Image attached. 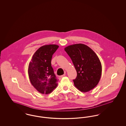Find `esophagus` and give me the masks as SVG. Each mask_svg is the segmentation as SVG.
Returning <instances> with one entry per match:
<instances>
[{"label": "esophagus", "instance_id": "obj_1", "mask_svg": "<svg viewBox=\"0 0 126 126\" xmlns=\"http://www.w3.org/2000/svg\"><path fill=\"white\" fill-rule=\"evenodd\" d=\"M66 76V74H64V75H62V76H60L59 77V78H62V77H65Z\"/></svg>", "mask_w": 126, "mask_h": 126}]
</instances>
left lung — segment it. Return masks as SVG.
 Instances as JSON below:
<instances>
[{
  "label": "left lung",
  "instance_id": "left-lung-1",
  "mask_svg": "<svg viewBox=\"0 0 126 126\" xmlns=\"http://www.w3.org/2000/svg\"><path fill=\"white\" fill-rule=\"evenodd\" d=\"M77 72L73 80L75 86L81 92H87L98 84L102 75V65L96 53L84 44H76L65 48Z\"/></svg>",
  "mask_w": 126,
  "mask_h": 126
}]
</instances>
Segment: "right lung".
Wrapping results in <instances>:
<instances>
[{
  "instance_id": "right-lung-1",
  "label": "right lung",
  "mask_w": 126,
  "mask_h": 126,
  "mask_svg": "<svg viewBox=\"0 0 126 126\" xmlns=\"http://www.w3.org/2000/svg\"><path fill=\"white\" fill-rule=\"evenodd\" d=\"M55 44L42 46L33 54L28 66L30 82L39 92L47 94L58 85V80L51 66L53 54L59 48Z\"/></svg>"
}]
</instances>
